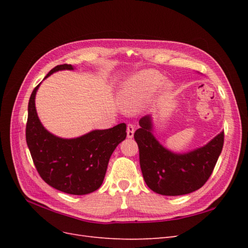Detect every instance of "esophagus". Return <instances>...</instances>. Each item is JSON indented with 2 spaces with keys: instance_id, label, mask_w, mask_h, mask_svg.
Wrapping results in <instances>:
<instances>
[{
  "instance_id": "esophagus-1",
  "label": "esophagus",
  "mask_w": 248,
  "mask_h": 248,
  "mask_svg": "<svg viewBox=\"0 0 248 248\" xmlns=\"http://www.w3.org/2000/svg\"><path fill=\"white\" fill-rule=\"evenodd\" d=\"M134 134V126L132 124L127 125V138L132 139Z\"/></svg>"
}]
</instances>
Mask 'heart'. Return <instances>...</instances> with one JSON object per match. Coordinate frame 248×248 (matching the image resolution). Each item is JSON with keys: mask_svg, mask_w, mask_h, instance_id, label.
Returning <instances> with one entry per match:
<instances>
[{"mask_svg": "<svg viewBox=\"0 0 248 248\" xmlns=\"http://www.w3.org/2000/svg\"><path fill=\"white\" fill-rule=\"evenodd\" d=\"M162 77L152 70H144L132 77L120 93V101L126 111H137L151 99L156 88L160 85ZM171 85L167 82L162 87L164 93L169 92Z\"/></svg>", "mask_w": 248, "mask_h": 248, "instance_id": "1", "label": "heart"}]
</instances>
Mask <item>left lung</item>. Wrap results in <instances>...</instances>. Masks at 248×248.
<instances>
[{
  "label": "left lung",
  "instance_id": "obj_1",
  "mask_svg": "<svg viewBox=\"0 0 248 248\" xmlns=\"http://www.w3.org/2000/svg\"><path fill=\"white\" fill-rule=\"evenodd\" d=\"M134 132L140 150V164L148 187L162 196H183L200 189L211 176L223 147L224 133L207 145L187 153H175L153 136L152 117L140 118Z\"/></svg>",
  "mask_w": 248,
  "mask_h": 248
}]
</instances>
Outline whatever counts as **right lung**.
<instances>
[{
    "label": "right lung",
    "mask_w": 248,
    "mask_h": 248,
    "mask_svg": "<svg viewBox=\"0 0 248 248\" xmlns=\"http://www.w3.org/2000/svg\"><path fill=\"white\" fill-rule=\"evenodd\" d=\"M73 69L72 65H58L44 79L57 71ZM39 86L33 90L29 100L26 140L40 177L54 188L74 196L97 190L112 152L126 139V124L92 130L74 139L59 138L44 128L37 115L35 97Z\"/></svg>",
    "instance_id": "1"
}]
</instances>
